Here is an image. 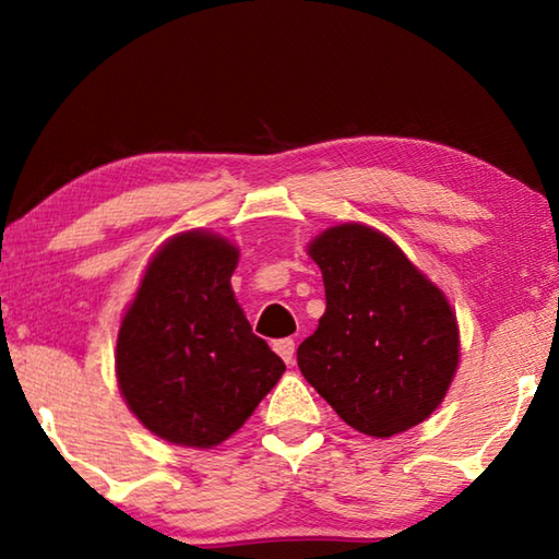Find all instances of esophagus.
<instances>
[{"instance_id":"obj_1","label":"esophagus","mask_w":559,"mask_h":559,"mask_svg":"<svg viewBox=\"0 0 559 559\" xmlns=\"http://www.w3.org/2000/svg\"><path fill=\"white\" fill-rule=\"evenodd\" d=\"M273 349H276V353L283 357V362L293 365V357H296V340L293 337L276 340V343H273Z\"/></svg>"}]
</instances>
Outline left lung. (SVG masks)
<instances>
[{"instance_id": "1", "label": "left lung", "mask_w": 559, "mask_h": 559, "mask_svg": "<svg viewBox=\"0 0 559 559\" xmlns=\"http://www.w3.org/2000/svg\"><path fill=\"white\" fill-rule=\"evenodd\" d=\"M325 283V313L298 347V367L340 419L386 439L443 402L459 367V325L443 293L390 236L330 226L308 246Z\"/></svg>"}]
</instances>
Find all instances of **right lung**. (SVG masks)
<instances>
[{
	"instance_id": "1",
	"label": "right lung",
	"mask_w": 559,
	"mask_h": 559,
	"mask_svg": "<svg viewBox=\"0 0 559 559\" xmlns=\"http://www.w3.org/2000/svg\"><path fill=\"white\" fill-rule=\"evenodd\" d=\"M239 249L212 231H185L147 263L116 347L118 386L155 437L212 449L243 427L283 359L251 333L234 298Z\"/></svg>"
}]
</instances>
